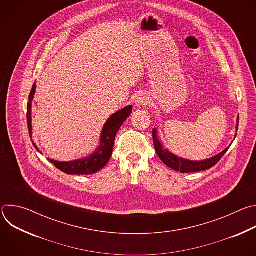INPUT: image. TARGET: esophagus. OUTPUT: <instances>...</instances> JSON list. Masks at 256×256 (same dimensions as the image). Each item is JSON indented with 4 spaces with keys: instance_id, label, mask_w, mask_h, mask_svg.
<instances>
[{
    "instance_id": "obj_1",
    "label": "esophagus",
    "mask_w": 256,
    "mask_h": 256,
    "mask_svg": "<svg viewBox=\"0 0 256 256\" xmlns=\"http://www.w3.org/2000/svg\"><path fill=\"white\" fill-rule=\"evenodd\" d=\"M149 102V97L146 96L144 94H138L134 98V104L138 107H144V105H147Z\"/></svg>"
}]
</instances>
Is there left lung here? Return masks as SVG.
Wrapping results in <instances>:
<instances>
[{"mask_svg": "<svg viewBox=\"0 0 256 256\" xmlns=\"http://www.w3.org/2000/svg\"><path fill=\"white\" fill-rule=\"evenodd\" d=\"M238 126H239V116L237 118L236 130H238ZM236 134H237V132H236ZM153 142H154L156 153H157L158 157L161 159V161L169 168H171L175 171L181 172V173H192V172H198V171L210 169L212 166H214L218 161H220V159L226 154V152L229 149V147H228L227 149H225L224 151H222L221 153H218V155H216L212 158H208L206 160H200V161H194V160H190V159H186V158H181V157L173 154L172 152H170L168 149L164 148V146L162 144V142L160 140V136L158 134L157 128L153 130Z\"/></svg>", "mask_w": 256, "mask_h": 256, "instance_id": "left-lung-1", "label": "left lung"}]
</instances>
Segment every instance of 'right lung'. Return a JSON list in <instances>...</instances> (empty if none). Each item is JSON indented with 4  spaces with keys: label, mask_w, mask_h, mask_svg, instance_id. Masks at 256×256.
<instances>
[{
    "label": "right lung",
    "mask_w": 256,
    "mask_h": 256,
    "mask_svg": "<svg viewBox=\"0 0 256 256\" xmlns=\"http://www.w3.org/2000/svg\"><path fill=\"white\" fill-rule=\"evenodd\" d=\"M35 89H36V84L34 83L29 95V101L27 103V124H28L29 136L35 149L38 150L40 154H42L38 146H36V144L34 142V140H32L31 108H32V100L35 95ZM132 112V105H128L120 109V110H118V112L114 114L107 120V122L104 124V126L100 134L99 146L97 147V149L89 156L72 160V161H66V162L56 161L50 158H48V160L50 163H52L60 171L70 175L72 174L88 175V174H94L98 172L108 163L109 160H110V157L114 151L116 136L118 130L120 128V126L124 124V122L126 120V118L130 116Z\"/></svg>",
    "instance_id": "right-lung-1"
}]
</instances>
